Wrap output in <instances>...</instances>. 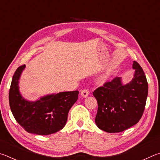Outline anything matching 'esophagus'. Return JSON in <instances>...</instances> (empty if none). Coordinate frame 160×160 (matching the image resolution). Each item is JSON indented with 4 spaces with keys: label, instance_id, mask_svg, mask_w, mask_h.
Returning a JSON list of instances; mask_svg holds the SVG:
<instances>
[{
    "label": "esophagus",
    "instance_id": "esophagus-1",
    "mask_svg": "<svg viewBox=\"0 0 160 160\" xmlns=\"http://www.w3.org/2000/svg\"><path fill=\"white\" fill-rule=\"evenodd\" d=\"M89 93H90V92H89L88 89H83L80 91V94H81V96L82 97H86L88 96Z\"/></svg>",
    "mask_w": 160,
    "mask_h": 160
}]
</instances>
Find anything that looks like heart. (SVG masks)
Listing matches in <instances>:
<instances>
[{
    "instance_id": "obj_1",
    "label": "heart",
    "mask_w": 160,
    "mask_h": 160,
    "mask_svg": "<svg viewBox=\"0 0 160 160\" xmlns=\"http://www.w3.org/2000/svg\"><path fill=\"white\" fill-rule=\"evenodd\" d=\"M106 78H107V76H106V75H104V76H103V77H102V80H104V79H106Z\"/></svg>"
}]
</instances>
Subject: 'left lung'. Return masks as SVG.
<instances>
[{
    "label": "left lung",
    "instance_id": "obj_1",
    "mask_svg": "<svg viewBox=\"0 0 160 160\" xmlns=\"http://www.w3.org/2000/svg\"><path fill=\"white\" fill-rule=\"evenodd\" d=\"M134 78L126 85L120 78L105 82L93 92L98 109L95 123L108 132H119L138 123L144 112L148 94L147 78L141 66L133 61Z\"/></svg>",
    "mask_w": 160,
    "mask_h": 160
}]
</instances>
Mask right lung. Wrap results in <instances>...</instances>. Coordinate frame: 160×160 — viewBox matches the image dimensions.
<instances>
[{
  "mask_svg": "<svg viewBox=\"0 0 160 160\" xmlns=\"http://www.w3.org/2000/svg\"><path fill=\"white\" fill-rule=\"evenodd\" d=\"M25 65L13 75L9 90V104L17 122L29 133L49 135L60 131L66 125L68 114L78 98L79 92H63L30 102L21 97L18 80Z\"/></svg>",
  "mask_w": 160,
  "mask_h": 160,
  "instance_id": "add662e5",
  "label": "right lung"
}]
</instances>
